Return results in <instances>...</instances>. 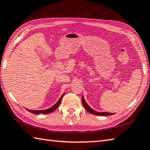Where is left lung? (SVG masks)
<instances>
[{"instance_id":"left-lung-1","label":"left lung","mask_w":150,"mask_h":150,"mask_svg":"<svg viewBox=\"0 0 150 150\" xmlns=\"http://www.w3.org/2000/svg\"><path fill=\"white\" fill-rule=\"evenodd\" d=\"M82 104H83L84 107L85 108V109L88 112H90L93 115H100V116H106V115H112L113 113H107V112H97V111H95L94 110L91 109V108L88 106V104L86 103V101L84 98V97H82Z\"/></svg>"}]
</instances>
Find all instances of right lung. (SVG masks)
Masks as SVG:
<instances>
[{"label": "right lung", "mask_w": 150, "mask_h": 150, "mask_svg": "<svg viewBox=\"0 0 150 150\" xmlns=\"http://www.w3.org/2000/svg\"><path fill=\"white\" fill-rule=\"evenodd\" d=\"M64 94H63L62 96H61V97L60 98V99L58 100V102H57V103L54 105V106H53L52 107H51L50 108H49V109H47V110H27L28 111H30V112H31V113H34V114H40V113H42V114H47V113H52V111H55L57 108L59 107V106L60 105V102H61V100H62V97H63V96H64Z\"/></svg>", "instance_id": "obj_1"}]
</instances>
